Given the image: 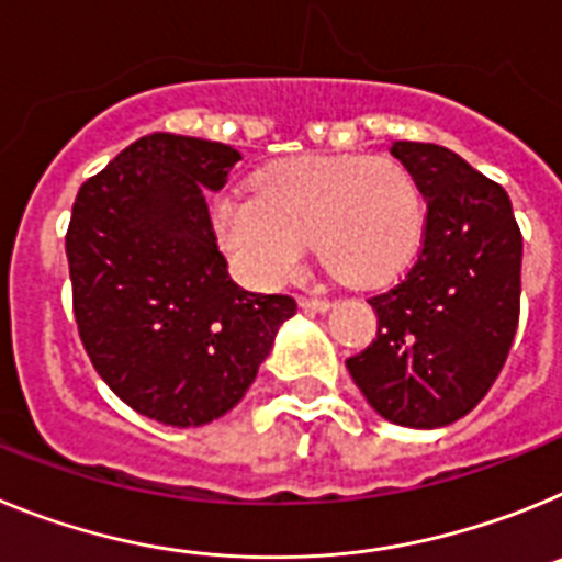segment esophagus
<instances>
[{"label": "esophagus", "instance_id": "1", "mask_svg": "<svg viewBox=\"0 0 562 562\" xmlns=\"http://www.w3.org/2000/svg\"><path fill=\"white\" fill-rule=\"evenodd\" d=\"M297 304H301V310H306V312H329L331 310V301H326V297L301 295L297 297Z\"/></svg>", "mask_w": 562, "mask_h": 562}]
</instances>
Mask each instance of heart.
Listing matches in <instances>:
<instances>
[{
	"mask_svg": "<svg viewBox=\"0 0 562 562\" xmlns=\"http://www.w3.org/2000/svg\"><path fill=\"white\" fill-rule=\"evenodd\" d=\"M256 193H225L213 233L247 284L290 281L310 250L360 286L408 270L425 231L414 173L391 157L304 154L256 173Z\"/></svg>",
	"mask_w": 562,
	"mask_h": 562,
	"instance_id": "heart-1",
	"label": "heart"
}]
</instances>
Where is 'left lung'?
<instances>
[{
	"label": "left lung",
	"mask_w": 562,
	"mask_h": 562,
	"mask_svg": "<svg viewBox=\"0 0 562 562\" xmlns=\"http://www.w3.org/2000/svg\"><path fill=\"white\" fill-rule=\"evenodd\" d=\"M428 200L422 250L400 284L369 297L376 337L346 360L382 419L445 428L484 400L520 315L524 238L504 188L456 151L396 140Z\"/></svg>",
	"instance_id": "8db88e82"
}]
</instances>
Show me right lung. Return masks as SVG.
<instances>
[{
	"mask_svg": "<svg viewBox=\"0 0 562 562\" xmlns=\"http://www.w3.org/2000/svg\"><path fill=\"white\" fill-rule=\"evenodd\" d=\"M241 154L154 132L89 177L67 261L89 360L137 414L200 428L236 405L295 297L247 292L227 272L205 196Z\"/></svg>",
	"mask_w": 562,
	"mask_h": 562,
	"instance_id": "1",
	"label": "right lung"
}]
</instances>
